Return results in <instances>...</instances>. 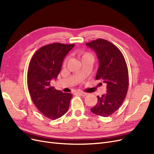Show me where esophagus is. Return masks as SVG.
I'll use <instances>...</instances> for the list:
<instances>
[{
	"label": "esophagus",
	"mask_w": 154,
	"mask_h": 154,
	"mask_svg": "<svg viewBox=\"0 0 154 154\" xmlns=\"http://www.w3.org/2000/svg\"><path fill=\"white\" fill-rule=\"evenodd\" d=\"M78 94H79L81 95V96H87V95L88 94L87 93L84 92H78Z\"/></svg>",
	"instance_id": "esophagus-1"
}]
</instances>
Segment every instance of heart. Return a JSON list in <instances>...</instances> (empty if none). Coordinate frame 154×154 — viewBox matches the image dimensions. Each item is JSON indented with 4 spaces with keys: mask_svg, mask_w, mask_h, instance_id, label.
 Returning <instances> with one entry per match:
<instances>
[{
    "mask_svg": "<svg viewBox=\"0 0 154 154\" xmlns=\"http://www.w3.org/2000/svg\"><path fill=\"white\" fill-rule=\"evenodd\" d=\"M78 56H79V57H80V58L82 60V61L86 58H93L92 55L91 53L85 52V51H80V52L78 53ZM67 60H68V58H66L64 59L63 62V67H66L67 62Z\"/></svg>",
    "mask_w": 154,
    "mask_h": 154,
    "instance_id": "obj_1",
    "label": "heart"
}]
</instances>
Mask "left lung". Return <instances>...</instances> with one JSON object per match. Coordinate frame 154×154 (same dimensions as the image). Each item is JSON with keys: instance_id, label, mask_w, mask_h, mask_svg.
<instances>
[{"instance_id": "obj_1", "label": "left lung", "mask_w": 154, "mask_h": 154, "mask_svg": "<svg viewBox=\"0 0 154 154\" xmlns=\"http://www.w3.org/2000/svg\"><path fill=\"white\" fill-rule=\"evenodd\" d=\"M86 45L94 50L99 60L96 80L106 84V93L97 96V103L91 109L92 113L108 117L122 106L128 88L127 63L121 51L115 45L98 38Z\"/></svg>"}]
</instances>
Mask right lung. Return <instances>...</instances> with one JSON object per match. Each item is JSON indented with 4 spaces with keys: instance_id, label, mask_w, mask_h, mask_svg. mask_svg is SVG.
I'll list each match as a JSON object with an SVG mask.
<instances>
[{
    "instance_id": "right-lung-1",
    "label": "right lung",
    "mask_w": 154,
    "mask_h": 154,
    "mask_svg": "<svg viewBox=\"0 0 154 154\" xmlns=\"http://www.w3.org/2000/svg\"><path fill=\"white\" fill-rule=\"evenodd\" d=\"M75 44L53 43L40 48L32 56L27 71V87L31 98L45 117L57 119L66 114L72 94L51 85L57 78L64 58Z\"/></svg>"
}]
</instances>
